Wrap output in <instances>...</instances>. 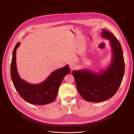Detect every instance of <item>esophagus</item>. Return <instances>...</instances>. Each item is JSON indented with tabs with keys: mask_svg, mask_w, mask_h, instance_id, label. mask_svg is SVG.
I'll list each match as a JSON object with an SVG mask.
<instances>
[{
	"mask_svg": "<svg viewBox=\"0 0 134 134\" xmlns=\"http://www.w3.org/2000/svg\"><path fill=\"white\" fill-rule=\"evenodd\" d=\"M69 67H70V68L71 69V70H72V69H74L75 68V67H76V65L74 64V63H70V64H69Z\"/></svg>",
	"mask_w": 134,
	"mask_h": 134,
	"instance_id": "esophagus-1",
	"label": "esophagus"
}]
</instances>
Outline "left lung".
Wrapping results in <instances>:
<instances>
[{
  "mask_svg": "<svg viewBox=\"0 0 134 134\" xmlns=\"http://www.w3.org/2000/svg\"><path fill=\"white\" fill-rule=\"evenodd\" d=\"M102 36L109 40L113 58L107 70L100 74L87 70L72 72L80 95L87 101L99 102L111 98L118 91L125 72V62L121 44L113 34L102 30Z\"/></svg>",
  "mask_w": 134,
  "mask_h": 134,
  "instance_id": "obj_1",
  "label": "left lung"
}]
</instances>
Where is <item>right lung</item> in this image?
<instances>
[{
	"label": "right lung",
	"mask_w": 134,
	"mask_h": 134,
	"mask_svg": "<svg viewBox=\"0 0 134 134\" xmlns=\"http://www.w3.org/2000/svg\"><path fill=\"white\" fill-rule=\"evenodd\" d=\"M20 45L18 42L13 51L10 66V75L15 90L26 102L33 104L44 105L55 99L60 85L66 75L70 74L68 65L53 71L44 82L31 84L20 78L16 65V50Z\"/></svg>",
	"instance_id": "add662e5"
}]
</instances>
